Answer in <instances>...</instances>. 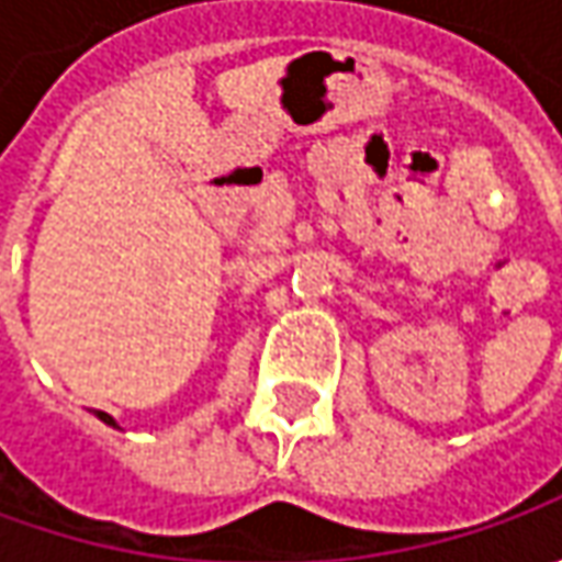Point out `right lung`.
I'll return each instance as SVG.
<instances>
[{
  "instance_id": "1",
  "label": "right lung",
  "mask_w": 562,
  "mask_h": 562,
  "mask_svg": "<svg viewBox=\"0 0 562 562\" xmlns=\"http://www.w3.org/2000/svg\"><path fill=\"white\" fill-rule=\"evenodd\" d=\"M93 416H97L99 422H105V425H112V428H121L119 422L112 419V416H109V413H102V409H97V413H93Z\"/></svg>"
}]
</instances>
